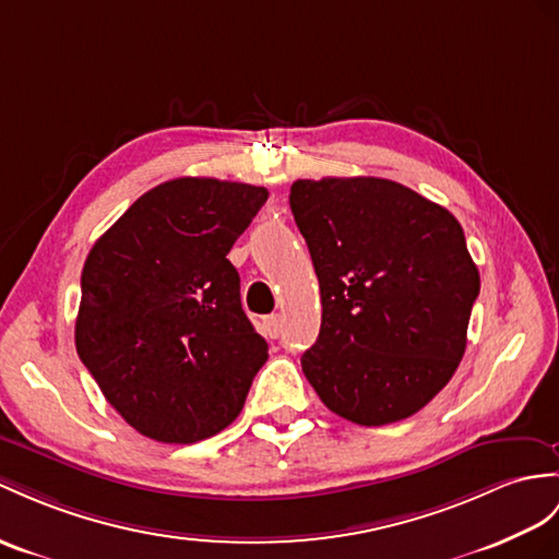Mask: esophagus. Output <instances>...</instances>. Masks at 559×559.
I'll list each match as a JSON object with an SVG mask.
<instances>
[{
    "mask_svg": "<svg viewBox=\"0 0 559 559\" xmlns=\"http://www.w3.org/2000/svg\"><path fill=\"white\" fill-rule=\"evenodd\" d=\"M263 332L270 336V338H277L282 334V316H267L263 320Z\"/></svg>",
    "mask_w": 559,
    "mask_h": 559,
    "instance_id": "1",
    "label": "esophagus"
}]
</instances>
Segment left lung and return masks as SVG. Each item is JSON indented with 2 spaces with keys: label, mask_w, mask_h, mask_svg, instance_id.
Instances as JSON below:
<instances>
[{
  "label": "left lung",
  "mask_w": 559,
  "mask_h": 559,
  "mask_svg": "<svg viewBox=\"0 0 559 559\" xmlns=\"http://www.w3.org/2000/svg\"><path fill=\"white\" fill-rule=\"evenodd\" d=\"M289 206L322 298L310 386L362 427L415 415L455 374L479 296L455 215L382 177L296 180Z\"/></svg>",
  "instance_id": "obj_1"
}]
</instances>
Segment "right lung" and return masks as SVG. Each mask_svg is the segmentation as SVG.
<instances>
[{
    "label": "right lung",
    "instance_id": "1",
    "mask_svg": "<svg viewBox=\"0 0 559 559\" xmlns=\"http://www.w3.org/2000/svg\"><path fill=\"white\" fill-rule=\"evenodd\" d=\"M265 187L177 177L148 189L94 243L75 348L106 401L160 443L215 437L267 360L227 253Z\"/></svg>",
    "mask_w": 559,
    "mask_h": 559
}]
</instances>
